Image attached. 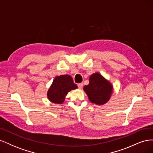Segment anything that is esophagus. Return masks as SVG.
I'll return each mask as SVG.
<instances>
[{"label": "esophagus", "mask_w": 153, "mask_h": 153, "mask_svg": "<svg viewBox=\"0 0 153 153\" xmlns=\"http://www.w3.org/2000/svg\"><path fill=\"white\" fill-rule=\"evenodd\" d=\"M78 88H79L80 89H81L83 87V84H82V83H80V84H78Z\"/></svg>", "instance_id": "obj_1"}]
</instances>
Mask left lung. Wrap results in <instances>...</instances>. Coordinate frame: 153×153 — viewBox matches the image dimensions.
Here are the masks:
<instances>
[{
    "label": "left lung",
    "mask_w": 153,
    "mask_h": 153,
    "mask_svg": "<svg viewBox=\"0 0 153 153\" xmlns=\"http://www.w3.org/2000/svg\"><path fill=\"white\" fill-rule=\"evenodd\" d=\"M84 91L91 103L102 105L110 99L114 91L111 83L100 74L95 73L89 77V84L85 85Z\"/></svg>",
    "instance_id": "8db88e82"
}]
</instances>
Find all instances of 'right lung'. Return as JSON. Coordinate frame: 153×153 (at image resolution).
Segmentation results:
<instances>
[{"label":"right lung","mask_w":153,"mask_h":153,"mask_svg":"<svg viewBox=\"0 0 153 153\" xmlns=\"http://www.w3.org/2000/svg\"><path fill=\"white\" fill-rule=\"evenodd\" d=\"M70 75L57 76L54 78L52 85L47 92V98L51 102L55 104H62L69 91L77 89Z\"/></svg>","instance_id":"obj_1"}]
</instances>
